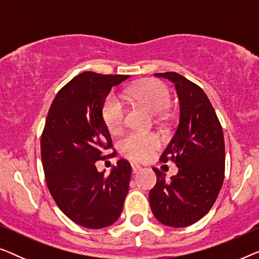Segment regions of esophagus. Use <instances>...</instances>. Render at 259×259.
<instances>
[{"instance_id":"34e87169","label":"esophagus","mask_w":259,"mask_h":259,"mask_svg":"<svg viewBox=\"0 0 259 259\" xmlns=\"http://www.w3.org/2000/svg\"><path fill=\"white\" fill-rule=\"evenodd\" d=\"M131 167H132L133 173H138L139 171H141V166L137 165V164H132V165H131Z\"/></svg>"}]
</instances>
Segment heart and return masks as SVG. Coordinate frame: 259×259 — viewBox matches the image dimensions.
Segmentation results:
<instances>
[{"label": "heart", "instance_id": "heart-1", "mask_svg": "<svg viewBox=\"0 0 259 259\" xmlns=\"http://www.w3.org/2000/svg\"><path fill=\"white\" fill-rule=\"evenodd\" d=\"M126 95L131 100L144 106L153 114H160L168 107L171 94L167 87L158 80L145 79L127 88ZM125 106L115 94H109L101 107V115L106 127L112 134L119 133L125 123ZM160 145L154 134L131 133L120 141V152L134 161H146Z\"/></svg>", "mask_w": 259, "mask_h": 259}]
</instances>
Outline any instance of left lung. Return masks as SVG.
<instances>
[{
    "label": "left lung",
    "instance_id": "1",
    "mask_svg": "<svg viewBox=\"0 0 259 259\" xmlns=\"http://www.w3.org/2000/svg\"><path fill=\"white\" fill-rule=\"evenodd\" d=\"M176 84L179 123L160 160L171 158L178 173L167 180L153 168L157 184L150 205L161 224L185 228L211 210L224 180L225 145L221 122L207 95L199 86L175 72L157 73Z\"/></svg>",
    "mask_w": 259,
    "mask_h": 259
}]
</instances>
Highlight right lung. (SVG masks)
<instances>
[{
    "mask_svg": "<svg viewBox=\"0 0 259 259\" xmlns=\"http://www.w3.org/2000/svg\"><path fill=\"white\" fill-rule=\"evenodd\" d=\"M130 75L83 72L56 94L41 137V159L47 186L60 210L87 229L107 228L121 214L131 180L123 159L108 176L95 162L112 147L101 107L112 87Z\"/></svg>",
    "mask_w": 259,
    "mask_h": 259,
    "instance_id": "1",
    "label": "right lung"
}]
</instances>
